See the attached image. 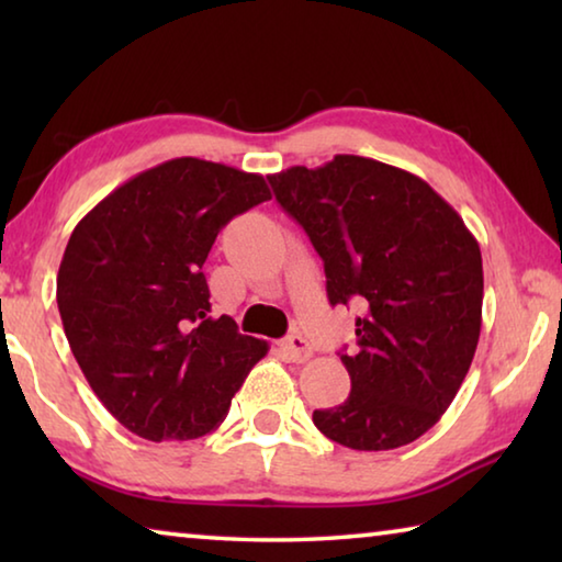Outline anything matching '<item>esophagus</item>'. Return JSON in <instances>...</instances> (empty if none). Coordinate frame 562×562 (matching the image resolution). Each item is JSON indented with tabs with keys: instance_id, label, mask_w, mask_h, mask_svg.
I'll use <instances>...</instances> for the list:
<instances>
[{
	"instance_id": "1",
	"label": "esophagus",
	"mask_w": 562,
	"mask_h": 562,
	"mask_svg": "<svg viewBox=\"0 0 562 562\" xmlns=\"http://www.w3.org/2000/svg\"><path fill=\"white\" fill-rule=\"evenodd\" d=\"M282 351L288 355L292 361H307L312 357V347L310 341L304 339L302 335H290L288 339L282 341Z\"/></svg>"
}]
</instances>
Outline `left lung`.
I'll use <instances>...</instances> for the list:
<instances>
[{
  "mask_svg": "<svg viewBox=\"0 0 562 562\" xmlns=\"http://www.w3.org/2000/svg\"><path fill=\"white\" fill-rule=\"evenodd\" d=\"M282 211L315 245L331 304L359 300L351 392L312 414L355 451L416 441L451 406L481 335L483 262L461 215L408 170L335 156L270 176Z\"/></svg>",
  "mask_w": 562,
  "mask_h": 562,
  "instance_id": "obj_1",
  "label": "left lung"
}]
</instances>
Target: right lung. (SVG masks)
I'll list each match as a JSON object with an SVG mask.
<instances>
[{"mask_svg": "<svg viewBox=\"0 0 562 562\" xmlns=\"http://www.w3.org/2000/svg\"><path fill=\"white\" fill-rule=\"evenodd\" d=\"M270 201L258 173L173 158L74 227L56 278L66 339L93 394L148 441L215 431L268 341L207 317L203 262L235 215Z\"/></svg>", "mask_w": 562, "mask_h": 562, "instance_id": "1", "label": "right lung"}]
</instances>
